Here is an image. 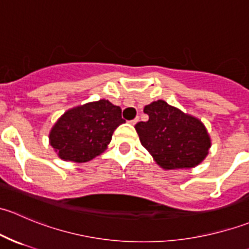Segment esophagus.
<instances>
[{
    "instance_id": "obj_1",
    "label": "esophagus",
    "mask_w": 249,
    "mask_h": 249,
    "mask_svg": "<svg viewBox=\"0 0 249 249\" xmlns=\"http://www.w3.org/2000/svg\"><path fill=\"white\" fill-rule=\"evenodd\" d=\"M139 120H140V118H139V117H136V118H135V119L130 120V124L135 125V124H136V123H137V122H139Z\"/></svg>"
}]
</instances>
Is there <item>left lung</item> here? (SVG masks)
<instances>
[{
  "label": "left lung",
  "mask_w": 249,
  "mask_h": 249,
  "mask_svg": "<svg viewBox=\"0 0 249 249\" xmlns=\"http://www.w3.org/2000/svg\"><path fill=\"white\" fill-rule=\"evenodd\" d=\"M143 112L149 119L135 127L143 147L162 169L194 167L205 159L211 141L199 119L162 100L145 106Z\"/></svg>",
  "instance_id": "obj_1"
}]
</instances>
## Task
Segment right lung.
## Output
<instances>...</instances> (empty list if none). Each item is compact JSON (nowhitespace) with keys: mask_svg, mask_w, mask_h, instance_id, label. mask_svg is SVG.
I'll list each match as a JSON object with an SVG mask.
<instances>
[{"mask_svg":"<svg viewBox=\"0 0 249 249\" xmlns=\"http://www.w3.org/2000/svg\"><path fill=\"white\" fill-rule=\"evenodd\" d=\"M123 123L119 106L107 100L90 102L67 110L57 120L50 131V144L61 159L89 161L104 152Z\"/></svg>","mask_w":249,"mask_h":249,"instance_id":"obj_1","label":"right lung"}]
</instances>
